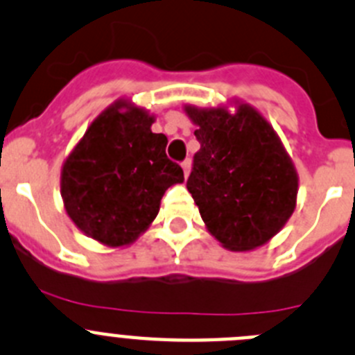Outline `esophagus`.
<instances>
[{
    "mask_svg": "<svg viewBox=\"0 0 355 355\" xmlns=\"http://www.w3.org/2000/svg\"><path fill=\"white\" fill-rule=\"evenodd\" d=\"M182 168H184V175H185V178H187L189 173H191V168H193V162H191V159H185V161L182 162Z\"/></svg>",
    "mask_w": 355,
    "mask_h": 355,
    "instance_id": "esophagus-1",
    "label": "esophagus"
}]
</instances>
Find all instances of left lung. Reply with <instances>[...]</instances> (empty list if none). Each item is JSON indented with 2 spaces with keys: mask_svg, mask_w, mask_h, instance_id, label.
Returning <instances> with one entry per match:
<instances>
[{
  "mask_svg": "<svg viewBox=\"0 0 355 355\" xmlns=\"http://www.w3.org/2000/svg\"><path fill=\"white\" fill-rule=\"evenodd\" d=\"M234 110L231 111L230 108ZM200 150L187 178L208 233L233 252H247L286 226L297 201V177L282 140L252 105H185Z\"/></svg>",
  "mask_w": 355,
  "mask_h": 355,
  "instance_id": "8db88e82",
  "label": "left lung"
}]
</instances>
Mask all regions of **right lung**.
Returning a JSON list of instances; mask_svg holds the SVG:
<instances>
[{"label": "right lung", "mask_w": 355, "mask_h": 355, "mask_svg": "<svg viewBox=\"0 0 355 355\" xmlns=\"http://www.w3.org/2000/svg\"><path fill=\"white\" fill-rule=\"evenodd\" d=\"M155 115L121 98L107 107L61 168V196L73 224L107 247H128L157 217L166 189L184 171L166 157Z\"/></svg>", "instance_id": "right-lung-1"}]
</instances>
